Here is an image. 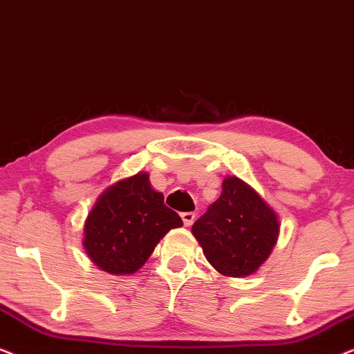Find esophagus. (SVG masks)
<instances>
[{"label":"esophagus","mask_w":354,"mask_h":354,"mask_svg":"<svg viewBox=\"0 0 354 354\" xmlns=\"http://www.w3.org/2000/svg\"><path fill=\"white\" fill-rule=\"evenodd\" d=\"M195 217H196L195 212H183V214H182L183 224H185L187 227H190L193 224V221H195Z\"/></svg>","instance_id":"1"}]
</instances>
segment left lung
<instances>
[{"label": "left lung", "mask_w": 354, "mask_h": 354, "mask_svg": "<svg viewBox=\"0 0 354 354\" xmlns=\"http://www.w3.org/2000/svg\"><path fill=\"white\" fill-rule=\"evenodd\" d=\"M279 219L239 177H225L222 193L192 227L212 268L227 277L254 274L279 239Z\"/></svg>", "instance_id": "obj_1"}]
</instances>
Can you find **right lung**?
I'll list each match as a JSON object with an SVG mask.
<instances>
[{"mask_svg":"<svg viewBox=\"0 0 354 354\" xmlns=\"http://www.w3.org/2000/svg\"><path fill=\"white\" fill-rule=\"evenodd\" d=\"M183 222L154 192L147 172L122 178L101 193L88 212L84 248L104 272L135 274L171 229Z\"/></svg>","mask_w":354,"mask_h":354,"instance_id":"obj_1","label":"right lung"}]
</instances>
